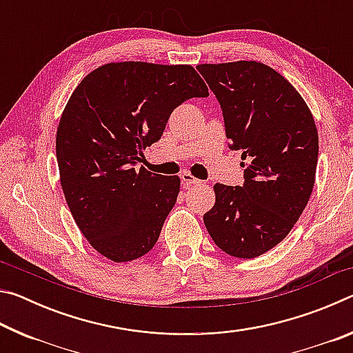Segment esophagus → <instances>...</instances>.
<instances>
[{
    "mask_svg": "<svg viewBox=\"0 0 353 353\" xmlns=\"http://www.w3.org/2000/svg\"><path fill=\"white\" fill-rule=\"evenodd\" d=\"M181 179H182V182H183V187L185 188H190L191 185H198V183H201V181L199 179H196L193 174H190V172H182L181 174Z\"/></svg>",
    "mask_w": 353,
    "mask_h": 353,
    "instance_id": "1",
    "label": "esophagus"
}]
</instances>
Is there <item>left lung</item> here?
<instances>
[{"label":"left lung","instance_id":"8db88e82","mask_svg":"<svg viewBox=\"0 0 353 353\" xmlns=\"http://www.w3.org/2000/svg\"><path fill=\"white\" fill-rule=\"evenodd\" d=\"M230 149L241 151L244 183H216L204 214L214 244L236 259H255L290 234L314 187L319 140L312 112L276 70L254 61L202 63Z\"/></svg>","mask_w":353,"mask_h":353}]
</instances>
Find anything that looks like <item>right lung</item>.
<instances>
[{
	"label": "right lung",
	"mask_w": 353,
	"mask_h": 353,
	"mask_svg": "<svg viewBox=\"0 0 353 353\" xmlns=\"http://www.w3.org/2000/svg\"><path fill=\"white\" fill-rule=\"evenodd\" d=\"M205 97L191 65L105 63L76 87L57 128L59 174L77 227L101 255L132 261L157 243L181 179L135 165L177 105Z\"/></svg>",
	"instance_id": "right-lung-1"
}]
</instances>
